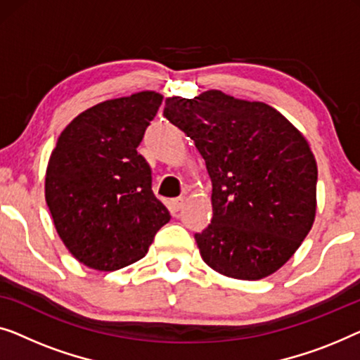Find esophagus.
<instances>
[{"instance_id":"34e87169","label":"esophagus","mask_w":360,"mask_h":360,"mask_svg":"<svg viewBox=\"0 0 360 360\" xmlns=\"http://www.w3.org/2000/svg\"><path fill=\"white\" fill-rule=\"evenodd\" d=\"M182 205H184V199H173V200H171V204H169L171 212H173V214L176 215L182 209Z\"/></svg>"}]
</instances>
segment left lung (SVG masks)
Wrapping results in <instances>:
<instances>
[{"instance_id":"8db88e82","label":"left lung","mask_w":360,"mask_h":360,"mask_svg":"<svg viewBox=\"0 0 360 360\" xmlns=\"http://www.w3.org/2000/svg\"><path fill=\"white\" fill-rule=\"evenodd\" d=\"M163 115L194 140L212 181L214 215L194 235L202 259L233 279L274 274L315 220L318 169L305 136L271 105L217 89L168 98Z\"/></svg>"}]
</instances>
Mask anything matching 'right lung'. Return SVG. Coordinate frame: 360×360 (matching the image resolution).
I'll list each match as a JSON object with an SVG mask.
<instances>
[{
	"instance_id": "1",
	"label": "right lung",
	"mask_w": 360,
	"mask_h": 360,
	"mask_svg": "<svg viewBox=\"0 0 360 360\" xmlns=\"http://www.w3.org/2000/svg\"><path fill=\"white\" fill-rule=\"evenodd\" d=\"M161 101L155 91H141L96 104L67 125L50 155L45 200L55 229L91 269L134 264L171 219L136 151Z\"/></svg>"
}]
</instances>
